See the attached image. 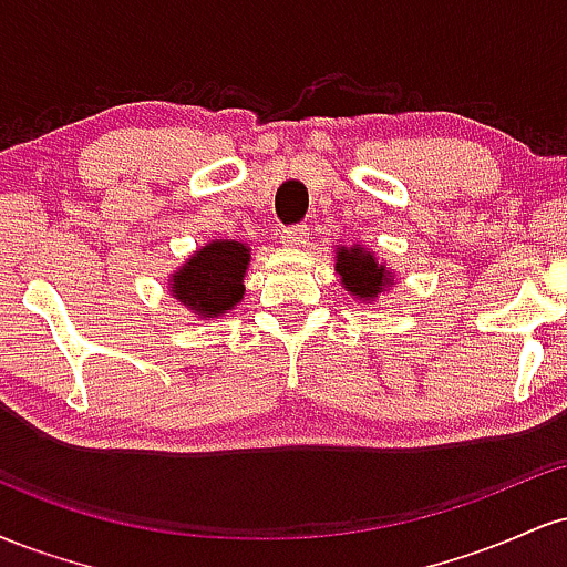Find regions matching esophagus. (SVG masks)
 <instances>
[{
  "label": "esophagus",
  "instance_id": "34e87169",
  "mask_svg": "<svg viewBox=\"0 0 567 567\" xmlns=\"http://www.w3.org/2000/svg\"><path fill=\"white\" fill-rule=\"evenodd\" d=\"M306 237H309L306 224H296V226H288V229H282V245L288 247H301L306 243Z\"/></svg>",
  "mask_w": 567,
  "mask_h": 567
}]
</instances>
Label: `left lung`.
Masks as SVG:
<instances>
[{"label": "left lung", "mask_w": 567, "mask_h": 567, "mask_svg": "<svg viewBox=\"0 0 567 567\" xmlns=\"http://www.w3.org/2000/svg\"><path fill=\"white\" fill-rule=\"evenodd\" d=\"M336 271L341 275V282L347 285L351 296L365 298V301L383 292L386 285H392L389 271L379 266V261L368 250H362V247H351V250L338 247Z\"/></svg>", "instance_id": "8db88e82"}]
</instances>
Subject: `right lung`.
I'll return each mask as SVG.
<instances>
[{"mask_svg": "<svg viewBox=\"0 0 567 567\" xmlns=\"http://www.w3.org/2000/svg\"><path fill=\"white\" fill-rule=\"evenodd\" d=\"M250 250L243 243H210L175 271L173 296L199 315H224L243 298V277Z\"/></svg>", "mask_w": 567, "mask_h": 567, "instance_id": "1", "label": "right lung"}]
</instances>
